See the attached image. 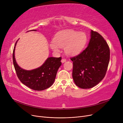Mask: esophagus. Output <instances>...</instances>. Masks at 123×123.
<instances>
[{"instance_id": "34e87169", "label": "esophagus", "mask_w": 123, "mask_h": 123, "mask_svg": "<svg viewBox=\"0 0 123 123\" xmlns=\"http://www.w3.org/2000/svg\"><path fill=\"white\" fill-rule=\"evenodd\" d=\"M66 61V59H62V60H61V62L62 63H64V62H65Z\"/></svg>"}]
</instances>
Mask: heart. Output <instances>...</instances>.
Segmentation results:
<instances>
[{"label":"heart","instance_id":"obj_1","mask_svg":"<svg viewBox=\"0 0 123 123\" xmlns=\"http://www.w3.org/2000/svg\"><path fill=\"white\" fill-rule=\"evenodd\" d=\"M86 41L87 36L84 32L67 30L57 33L53 41L50 42L49 46L56 52L60 51V47H64V51L66 54L75 55L82 50Z\"/></svg>","mask_w":123,"mask_h":123}]
</instances>
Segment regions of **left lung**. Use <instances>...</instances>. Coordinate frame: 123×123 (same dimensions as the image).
Returning <instances> with one entry per match:
<instances>
[{"label":"left lung","instance_id":"1","mask_svg":"<svg viewBox=\"0 0 123 123\" xmlns=\"http://www.w3.org/2000/svg\"><path fill=\"white\" fill-rule=\"evenodd\" d=\"M110 54L109 46L104 38L91 30L87 47L78 55L71 58L75 84L82 89L91 88L97 85L106 75Z\"/></svg>","mask_w":123,"mask_h":123}]
</instances>
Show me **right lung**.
<instances>
[{"label":"right lung","mask_w":123,"mask_h":123,"mask_svg":"<svg viewBox=\"0 0 123 123\" xmlns=\"http://www.w3.org/2000/svg\"><path fill=\"white\" fill-rule=\"evenodd\" d=\"M18 40L13 52V62L18 79L25 86L36 91H42L51 87L62 64L61 57H48L40 67L31 70H24L19 66L15 58V49Z\"/></svg>","instance_id":"right-lung-1"}]
</instances>
